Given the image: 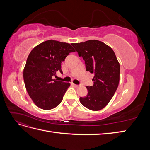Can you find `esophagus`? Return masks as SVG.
Returning <instances> with one entry per match:
<instances>
[{
	"instance_id": "34e87169",
	"label": "esophagus",
	"mask_w": 150,
	"mask_h": 150,
	"mask_svg": "<svg viewBox=\"0 0 150 150\" xmlns=\"http://www.w3.org/2000/svg\"><path fill=\"white\" fill-rule=\"evenodd\" d=\"M73 86H74V87H76V88H78L79 87V85H77V84H73Z\"/></svg>"
}]
</instances>
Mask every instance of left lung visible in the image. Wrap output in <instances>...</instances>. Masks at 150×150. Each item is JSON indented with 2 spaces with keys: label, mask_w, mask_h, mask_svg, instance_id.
<instances>
[{
  "label": "left lung",
  "mask_w": 150,
  "mask_h": 150,
  "mask_svg": "<svg viewBox=\"0 0 150 150\" xmlns=\"http://www.w3.org/2000/svg\"><path fill=\"white\" fill-rule=\"evenodd\" d=\"M85 61L86 71L94 74V84L86 86L88 94L79 100L89 110L105 107L116 92L120 82V66L113 50L98 40L72 44Z\"/></svg>",
  "instance_id": "obj_1"
}]
</instances>
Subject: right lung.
I'll list each match as a JSON object with an SVG mask.
<instances>
[{"mask_svg": "<svg viewBox=\"0 0 150 150\" xmlns=\"http://www.w3.org/2000/svg\"><path fill=\"white\" fill-rule=\"evenodd\" d=\"M75 52L71 45L48 40L35 47L27 59L24 81L29 96L35 104L49 110L59 104L69 83L53 79L61 69V62L70 52Z\"/></svg>", "mask_w": 150, "mask_h": 150, "instance_id": "1", "label": "right lung"}]
</instances>
